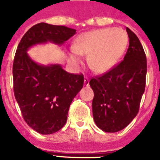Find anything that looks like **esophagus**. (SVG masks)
I'll list each match as a JSON object with an SVG mask.
<instances>
[{"mask_svg":"<svg viewBox=\"0 0 160 160\" xmlns=\"http://www.w3.org/2000/svg\"><path fill=\"white\" fill-rule=\"evenodd\" d=\"M84 84H85V86H89L90 85V79L88 77H85V79H84Z\"/></svg>","mask_w":160,"mask_h":160,"instance_id":"esophagus-1","label":"esophagus"}]
</instances>
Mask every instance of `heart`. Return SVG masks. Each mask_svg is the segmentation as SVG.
<instances>
[{
	"label": "heart",
	"mask_w": 160,
	"mask_h": 160,
	"mask_svg": "<svg viewBox=\"0 0 160 160\" xmlns=\"http://www.w3.org/2000/svg\"><path fill=\"white\" fill-rule=\"evenodd\" d=\"M128 35L119 28H102L83 33L75 39L69 52L74 65L81 62V55H88L87 64L95 73L109 70L119 60L128 45Z\"/></svg>",
	"instance_id": "b5f03b06"
}]
</instances>
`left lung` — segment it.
Returning <instances> with one entry per match:
<instances>
[{
  "label": "left lung",
  "instance_id": "left-lung-1",
  "mask_svg": "<svg viewBox=\"0 0 160 160\" xmlns=\"http://www.w3.org/2000/svg\"><path fill=\"white\" fill-rule=\"evenodd\" d=\"M126 31L129 46L124 60L90 81L94 91V120L100 129L108 133L124 129L134 119L145 90L146 55L136 35L128 27Z\"/></svg>",
  "mask_w": 160,
  "mask_h": 160
}]
</instances>
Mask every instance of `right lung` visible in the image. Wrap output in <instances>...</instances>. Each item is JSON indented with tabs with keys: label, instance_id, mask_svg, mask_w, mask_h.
<instances>
[{
	"label": "right lung",
	"instance_id": "1",
	"mask_svg": "<svg viewBox=\"0 0 160 160\" xmlns=\"http://www.w3.org/2000/svg\"><path fill=\"white\" fill-rule=\"evenodd\" d=\"M75 33V29L41 22L26 31L16 49L14 95L25 121L41 134H53L65 125L70 104L83 87L84 75L66 72L59 64L40 65L27 51L47 42L60 46Z\"/></svg>",
	"mask_w": 160,
	"mask_h": 160
}]
</instances>
